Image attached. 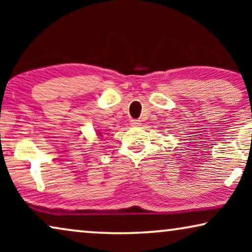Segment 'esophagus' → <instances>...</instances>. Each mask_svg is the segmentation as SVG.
<instances>
[{
  "label": "esophagus",
  "instance_id": "1",
  "mask_svg": "<svg viewBox=\"0 0 252 252\" xmlns=\"http://www.w3.org/2000/svg\"><path fill=\"white\" fill-rule=\"evenodd\" d=\"M130 125H132V126H140L141 122L139 119H132V120H130Z\"/></svg>",
  "mask_w": 252,
  "mask_h": 252
}]
</instances>
